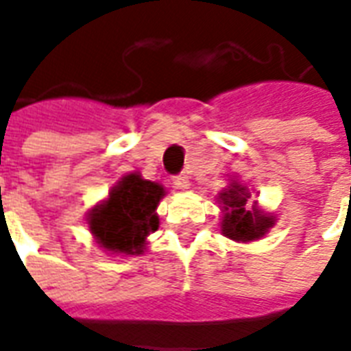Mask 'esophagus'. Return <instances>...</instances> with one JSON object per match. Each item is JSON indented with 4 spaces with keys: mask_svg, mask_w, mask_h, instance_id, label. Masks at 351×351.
<instances>
[{
    "mask_svg": "<svg viewBox=\"0 0 351 351\" xmlns=\"http://www.w3.org/2000/svg\"><path fill=\"white\" fill-rule=\"evenodd\" d=\"M172 184L176 189L179 190H186L190 186V181H189V176L186 173H179V176H173L172 178Z\"/></svg>",
    "mask_w": 351,
    "mask_h": 351,
    "instance_id": "1",
    "label": "esophagus"
}]
</instances>
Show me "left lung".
Returning <instances> with one entry per match:
<instances>
[{"instance_id": "left-lung-1", "label": "left lung", "mask_w": 351, "mask_h": 351, "mask_svg": "<svg viewBox=\"0 0 351 351\" xmlns=\"http://www.w3.org/2000/svg\"><path fill=\"white\" fill-rule=\"evenodd\" d=\"M248 199L250 193L246 192V186L237 183L221 193V201L224 203V212H226L221 223V232L230 239L248 243L263 237L268 228L274 226L271 217L263 215L259 210L250 212V206L246 204Z\"/></svg>"}]
</instances>
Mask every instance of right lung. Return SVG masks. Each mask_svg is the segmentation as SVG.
<instances>
[{
	"label": "right lung",
	"instance_id": "right-lung-1",
	"mask_svg": "<svg viewBox=\"0 0 351 351\" xmlns=\"http://www.w3.org/2000/svg\"><path fill=\"white\" fill-rule=\"evenodd\" d=\"M165 195L158 183L128 173L112 189L110 197L92 210L90 232L105 250L117 254H141L147 235L159 226L158 208Z\"/></svg>",
	"mask_w": 351,
	"mask_h": 351
}]
</instances>
